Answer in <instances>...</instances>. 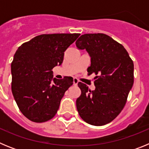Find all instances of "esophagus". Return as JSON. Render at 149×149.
<instances>
[{
    "label": "esophagus",
    "mask_w": 149,
    "mask_h": 149,
    "mask_svg": "<svg viewBox=\"0 0 149 149\" xmlns=\"http://www.w3.org/2000/svg\"><path fill=\"white\" fill-rule=\"evenodd\" d=\"M78 82H79V81L77 80V78H76V77H74V79H73L74 85V86H77V84H78Z\"/></svg>",
    "instance_id": "34e87169"
}]
</instances>
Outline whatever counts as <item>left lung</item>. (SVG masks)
I'll return each instance as SVG.
<instances>
[{
  "label": "left lung",
  "instance_id": "obj_1",
  "mask_svg": "<svg viewBox=\"0 0 149 149\" xmlns=\"http://www.w3.org/2000/svg\"><path fill=\"white\" fill-rule=\"evenodd\" d=\"M91 57L89 74L95 73V90L77 84L81 95L76 106L81 119L92 125L110 123L119 115L134 84V63L122 45L104 33H87L76 41Z\"/></svg>",
  "mask_w": 149,
  "mask_h": 149
}]
</instances>
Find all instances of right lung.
<instances>
[{
    "instance_id": "right-lung-1",
    "label": "right lung",
    "mask_w": 149,
    "mask_h": 149,
    "mask_svg": "<svg viewBox=\"0 0 149 149\" xmlns=\"http://www.w3.org/2000/svg\"><path fill=\"white\" fill-rule=\"evenodd\" d=\"M80 33L42 34L23 43L11 64L12 93L22 114L34 122L53 118L72 77L54 78V67L60 65L65 50Z\"/></svg>"
}]
</instances>
